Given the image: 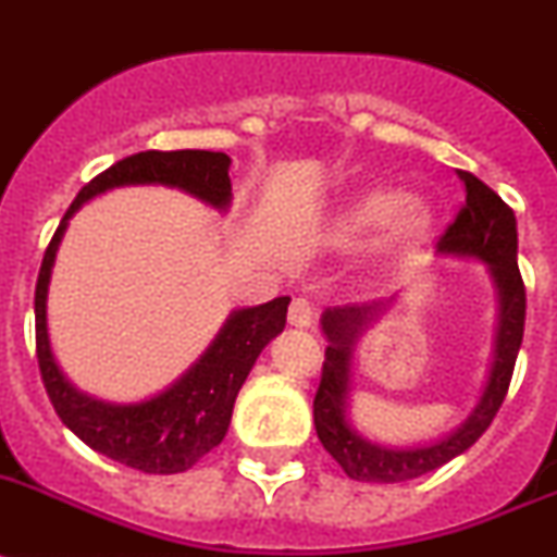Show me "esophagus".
Listing matches in <instances>:
<instances>
[{"label":"esophagus","mask_w":557,"mask_h":557,"mask_svg":"<svg viewBox=\"0 0 557 557\" xmlns=\"http://www.w3.org/2000/svg\"><path fill=\"white\" fill-rule=\"evenodd\" d=\"M287 319L293 327H312V305L307 301V298H296L293 305H289V312H287Z\"/></svg>","instance_id":"34e87169"}]
</instances>
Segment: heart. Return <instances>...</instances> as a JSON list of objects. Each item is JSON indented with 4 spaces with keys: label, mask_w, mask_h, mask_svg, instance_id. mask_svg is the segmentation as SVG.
<instances>
[{
    "label": "heart",
    "mask_w": 557,
    "mask_h": 557,
    "mask_svg": "<svg viewBox=\"0 0 557 557\" xmlns=\"http://www.w3.org/2000/svg\"><path fill=\"white\" fill-rule=\"evenodd\" d=\"M435 207L421 196H407L401 187L375 185L352 193L330 215L327 242L338 250L367 247L375 264H393L426 250L433 242Z\"/></svg>",
    "instance_id": "obj_1"
}]
</instances>
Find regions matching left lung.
Masks as SVG:
<instances>
[{
    "label": "left lung",
    "mask_w": 557,
    "mask_h": 557,
    "mask_svg": "<svg viewBox=\"0 0 557 557\" xmlns=\"http://www.w3.org/2000/svg\"><path fill=\"white\" fill-rule=\"evenodd\" d=\"M461 182L467 187V201L447 233L438 238V256L481 261L493 278L495 296H498V327H495L493 364H490L484 393L461 424L435 441L401 447V444H381V441L367 438L350 421L352 356H356V342L361 333L387 312L395 298L372 301V305L330 307L321 312V333L327 338V352L321 367L319 393L312 401V421H315V433L324 449L352 481L398 484V481H410V478L438 470L486 433V426L493 424L495 412L500 410L509 389V379H512L518 350H521L523 319H527V293H523L521 270H518L516 213L500 201L498 193L490 190L472 173H461Z\"/></svg>",
    "instance_id": "obj_1"
}]
</instances>
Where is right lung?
<instances>
[{
	"mask_svg": "<svg viewBox=\"0 0 557 557\" xmlns=\"http://www.w3.org/2000/svg\"><path fill=\"white\" fill-rule=\"evenodd\" d=\"M227 170L230 156L210 153V150H170V153L145 150V153L127 156L82 187L41 259L34 298L36 358H39L41 381H45L53 410L62 418V424L73 435H79L87 447L150 475H173V472L190 470L199 458L222 444L238 389L250 375L259 352L287 324L289 298L278 296L268 305L233 310L190 370L182 372L162 393L141 398V401L122 404L82 393L57 364L48 335L50 273H53V261H57L67 222L85 201L116 187L162 185L176 187L219 213H227L233 201Z\"/></svg>",
	"mask_w": 557,
	"mask_h": 557,
	"instance_id": "add662e5",
	"label": "right lung"
}]
</instances>
